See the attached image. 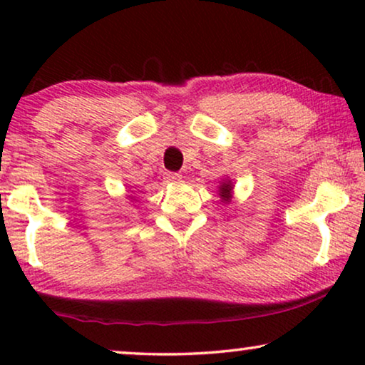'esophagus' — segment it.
<instances>
[{"label": "esophagus", "mask_w": 365, "mask_h": 365, "mask_svg": "<svg viewBox=\"0 0 365 365\" xmlns=\"http://www.w3.org/2000/svg\"><path fill=\"white\" fill-rule=\"evenodd\" d=\"M164 179H166L168 182H176V181H179V179H181V174H178V173H166V174H164Z\"/></svg>", "instance_id": "esophagus-1"}]
</instances>
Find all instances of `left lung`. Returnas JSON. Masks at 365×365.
Wrapping results in <instances>:
<instances>
[{
	"instance_id": "left-lung-1",
	"label": "left lung",
	"mask_w": 365,
	"mask_h": 365,
	"mask_svg": "<svg viewBox=\"0 0 365 365\" xmlns=\"http://www.w3.org/2000/svg\"><path fill=\"white\" fill-rule=\"evenodd\" d=\"M232 181L231 179H226V181L221 182V186H219V196L224 202H229L232 197Z\"/></svg>"
}]
</instances>
